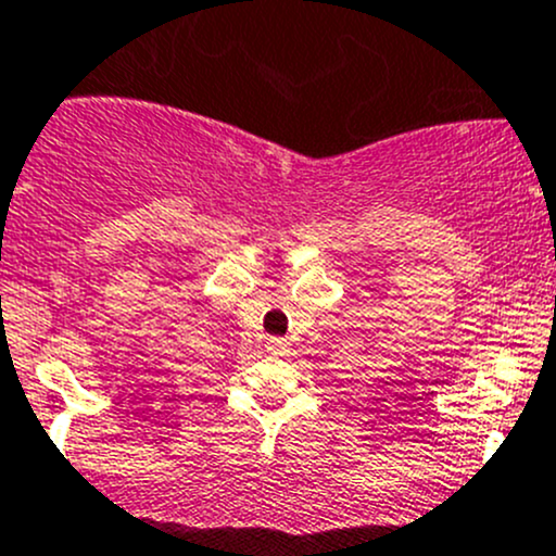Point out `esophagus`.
<instances>
[{
    "label": "esophagus",
    "mask_w": 556,
    "mask_h": 556,
    "mask_svg": "<svg viewBox=\"0 0 556 556\" xmlns=\"http://www.w3.org/2000/svg\"><path fill=\"white\" fill-rule=\"evenodd\" d=\"M268 353L271 355H285L290 350V344H288V339H282V337H271L268 339Z\"/></svg>",
    "instance_id": "esophagus-1"
}]
</instances>
